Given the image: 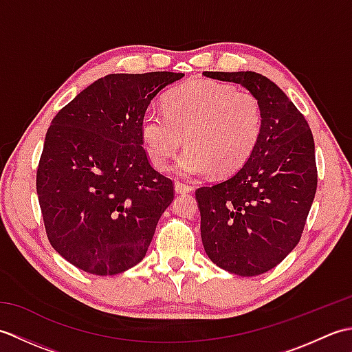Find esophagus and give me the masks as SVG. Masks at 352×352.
I'll use <instances>...</instances> for the list:
<instances>
[{
	"label": "esophagus",
	"mask_w": 352,
	"mask_h": 352,
	"mask_svg": "<svg viewBox=\"0 0 352 352\" xmlns=\"http://www.w3.org/2000/svg\"><path fill=\"white\" fill-rule=\"evenodd\" d=\"M174 188H175V192H177V193H189V192L193 190L192 186L184 184V183H182V182H175Z\"/></svg>",
	"instance_id": "1"
}]
</instances>
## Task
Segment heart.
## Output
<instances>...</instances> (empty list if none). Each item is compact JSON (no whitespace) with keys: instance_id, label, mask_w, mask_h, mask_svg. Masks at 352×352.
<instances>
[{"instance_id":"heart-1","label":"heart","mask_w":352,"mask_h":352,"mask_svg":"<svg viewBox=\"0 0 352 352\" xmlns=\"http://www.w3.org/2000/svg\"><path fill=\"white\" fill-rule=\"evenodd\" d=\"M263 107L256 95L212 80H193L170 91L164 111L148 109L140 134L148 159L166 170L183 144L175 169L182 177L219 175L241 169L256 149Z\"/></svg>"}]
</instances>
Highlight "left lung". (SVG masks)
<instances>
[{
    "label": "left lung",
    "instance_id": "left-lung-1",
    "mask_svg": "<svg viewBox=\"0 0 352 352\" xmlns=\"http://www.w3.org/2000/svg\"><path fill=\"white\" fill-rule=\"evenodd\" d=\"M243 86L263 107V129L233 175L195 192L201 239L216 266L254 276L271 271L300 242L315 199V140L305 118L274 81L252 71L203 72Z\"/></svg>",
    "mask_w": 352,
    "mask_h": 352
}]
</instances>
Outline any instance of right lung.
<instances>
[{"label":"right lung","mask_w":352,"mask_h":352,"mask_svg":"<svg viewBox=\"0 0 352 352\" xmlns=\"http://www.w3.org/2000/svg\"><path fill=\"white\" fill-rule=\"evenodd\" d=\"M183 77L110 74L51 121L37 197L52 248L81 271L116 275L145 257L174 188L149 163L140 121L155 95Z\"/></svg>","instance_id":"add662e5"}]
</instances>
